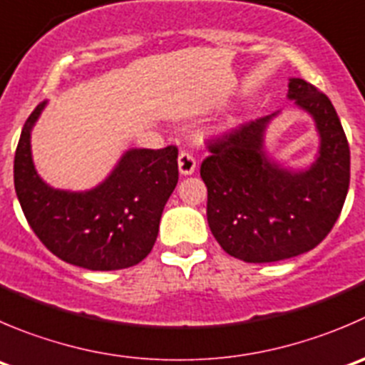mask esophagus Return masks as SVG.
Instances as JSON below:
<instances>
[{"label":"esophagus","instance_id":"34e87169","mask_svg":"<svg viewBox=\"0 0 365 365\" xmlns=\"http://www.w3.org/2000/svg\"><path fill=\"white\" fill-rule=\"evenodd\" d=\"M178 168L182 175H192L194 169H196V158L192 157V153H189L187 150H182L178 155Z\"/></svg>","mask_w":365,"mask_h":365}]
</instances>
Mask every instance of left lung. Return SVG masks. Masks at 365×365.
Wrapping results in <instances>:
<instances>
[{
  "label": "left lung",
  "mask_w": 365,
  "mask_h": 365,
  "mask_svg": "<svg viewBox=\"0 0 365 365\" xmlns=\"http://www.w3.org/2000/svg\"><path fill=\"white\" fill-rule=\"evenodd\" d=\"M289 100L316 119L321 150L312 168L289 173L265 158L269 115L208 139L210 155L201 162L212 235L250 264L314 250L334 228L349 189V144L331 101L302 78L289 81Z\"/></svg>",
  "instance_id": "left-lung-1"
}]
</instances>
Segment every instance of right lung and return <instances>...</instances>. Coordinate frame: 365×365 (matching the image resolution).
<instances>
[{
  "label": "right lung",
  "instance_id": "right-lung-1",
  "mask_svg": "<svg viewBox=\"0 0 365 365\" xmlns=\"http://www.w3.org/2000/svg\"><path fill=\"white\" fill-rule=\"evenodd\" d=\"M44 105L24 123L14 158V185L28 225L67 264L91 271L139 264L153 250L178 183V148L126 151L114 173L87 192L51 189L38 178L30 150L31 126Z\"/></svg>",
  "mask_w": 365,
  "mask_h": 365
}]
</instances>
